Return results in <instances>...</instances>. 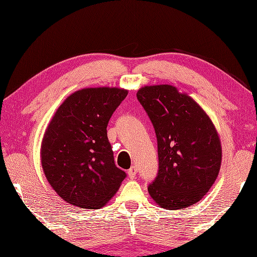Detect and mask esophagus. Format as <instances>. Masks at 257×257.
<instances>
[{"label":"esophagus","instance_id":"obj_1","mask_svg":"<svg viewBox=\"0 0 257 257\" xmlns=\"http://www.w3.org/2000/svg\"><path fill=\"white\" fill-rule=\"evenodd\" d=\"M137 172H138V169L136 168V167H132L128 170V176H129V178L130 179H135V177H136V174H137Z\"/></svg>","mask_w":257,"mask_h":257}]
</instances>
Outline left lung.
<instances>
[{
  "label": "left lung",
  "instance_id": "8db88e82",
  "mask_svg": "<svg viewBox=\"0 0 257 257\" xmlns=\"http://www.w3.org/2000/svg\"><path fill=\"white\" fill-rule=\"evenodd\" d=\"M137 98L154 124L159 172L148 192L166 210L199 202L219 176L222 146L219 134L202 107L172 85L144 86Z\"/></svg>",
  "mask_w": 257,
  "mask_h": 257
}]
</instances>
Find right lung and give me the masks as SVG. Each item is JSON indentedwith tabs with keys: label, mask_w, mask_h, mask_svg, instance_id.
Here are the masks:
<instances>
[{
	"label": "right lung",
	"mask_w": 257,
	"mask_h": 257,
	"mask_svg": "<svg viewBox=\"0 0 257 257\" xmlns=\"http://www.w3.org/2000/svg\"><path fill=\"white\" fill-rule=\"evenodd\" d=\"M127 95L118 87L83 88L54 113L42 140L41 162L48 183L67 203L101 209L125 178L114 165L107 124Z\"/></svg>",
	"instance_id": "obj_1"
}]
</instances>
